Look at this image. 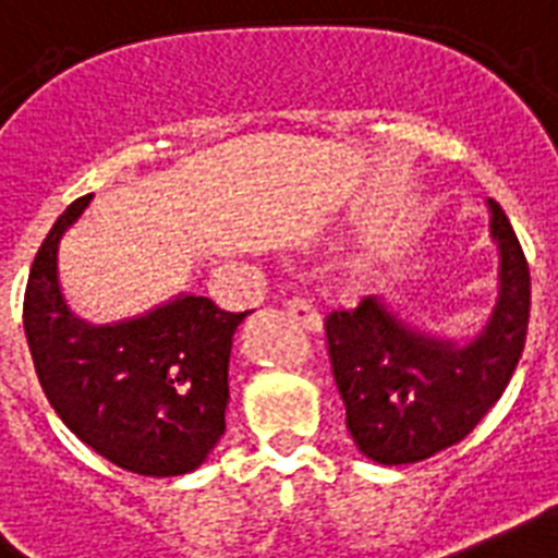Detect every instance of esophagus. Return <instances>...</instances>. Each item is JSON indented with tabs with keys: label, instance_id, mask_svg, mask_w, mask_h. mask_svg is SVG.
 I'll list each match as a JSON object with an SVG mask.
<instances>
[{
	"label": "esophagus",
	"instance_id": "obj_1",
	"mask_svg": "<svg viewBox=\"0 0 558 558\" xmlns=\"http://www.w3.org/2000/svg\"><path fill=\"white\" fill-rule=\"evenodd\" d=\"M287 312L294 324L306 326L310 332H324V318H320V312L315 310L312 303L303 301V298H292V301H287Z\"/></svg>",
	"mask_w": 558,
	"mask_h": 558
}]
</instances>
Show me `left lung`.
<instances>
[{
    "mask_svg": "<svg viewBox=\"0 0 558 558\" xmlns=\"http://www.w3.org/2000/svg\"><path fill=\"white\" fill-rule=\"evenodd\" d=\"M490 238L499 246V292L470 338H441L407 324L378 294L326 318L335 384L347 429L366 459L415 464L473 433L501 398L527 338L530 269L496 201Z\"/></svg>",
    "mask_w": 558,
    "mask_h": 558,
    "instance_id": "obj_1",
    "label": "left lung"
}]
</instances>
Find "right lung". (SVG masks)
Here are the masks:
<instances>
[{
    "mask_svg": "<svg viewBox=\"0 0 558 558\" xmlns=\"http://www.w3.org/2000/svg\"><path fill=\"white\" fill-rule=\"evenodd\" d=\"M90 203L59 215L25 289V338L45 396L90 450L137 475L197 470L226 433L229 357L248 312L180 292L137 318L90 324L59 287V240Z\"/></svg>",
    "mask_w": 558,
    "mask_h": 558,
    "instance_id": "1",
    "label": "right lung"
}]
</instances>
